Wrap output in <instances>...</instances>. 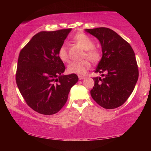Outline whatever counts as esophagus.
Instances as JSON below:
<instances>
[{"label": "esophagus", "instance_id": "34e87169", "mask_svg": "<svg viewBox=\"0 0 151 151\" xmlns=\"http://www.w3.org/2000/svg\"><path fill=\"white\" fill-rule=\"evenodd\" d=\"M78 78L80 79V80H83V79L85 78V76H82V75H78Z\"/></svg>", "mask_w": 151, "mask_h": 151}]
</instances>
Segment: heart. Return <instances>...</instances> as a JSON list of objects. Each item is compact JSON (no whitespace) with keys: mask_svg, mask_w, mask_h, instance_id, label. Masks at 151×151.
<instances>
[{"mask_svg":"<svg viewBox=\"0 0 151 151\" xmlns=\"http://www.w3.org/2000/svg\"><path fill=\"white\" fill-rule=\"evenodd\" d=\"M73 40L78 45L85 50L83 58H86L93 63H98L101 58V54L96 48H94V43L91 38L84 33H79L73 38ZM58 58L63 62H68L69 60L68 50L65 45L61 46L58 50ZM90 68V63L87 60L74 61L67 66L68 73L83 75Z\"/></svg>","mask_w":151,"mask_h":151,"instance_id":"1","label":"heart"}]
</instances>
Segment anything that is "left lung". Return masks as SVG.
<instances>
[{"instance_id":"1","label":"left lung","mask_w":151,"mask_h":151,"mask_svg":"<svg viewBox=\"0 0 151 151\" xmlns=\"http://www.w3.org/2000/svg\"><path fill=\"white\" fill-rule=\"evenodd\" d=\"M86 31L99 39L103 51L95 73H103V78H93L92 98L106 109L117 108L129 99L139 78L134 50L129 42L109 28L86 29Z\"/></svg>"}]
</instances>
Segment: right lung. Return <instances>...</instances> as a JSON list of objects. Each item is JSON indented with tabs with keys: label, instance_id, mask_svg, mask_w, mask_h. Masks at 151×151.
Returning a JSON list of instances; mask_svg holds the SVG:
<instances>
[{
	"label": "right lung",
	"instance_id": "obj_1",
	"mask_svg": "<svg viewBox=\"0 0 151 151\" xmlns=\"http://www.w3.org/2000/svg\"><path fill=\"white\" fill-rule=\"evenodd\" d=\"M71 29L42 31L22 48L18 58L16 83L28 106L45 115L54 114L66 103L76 74L63 75L64 63L58 56Z\"/></svg>",
	"mask_w": 151,
	"mask_h": 151
}]
</instances>
